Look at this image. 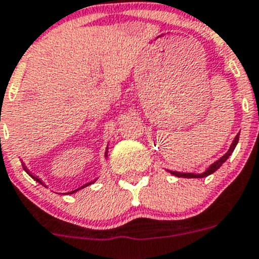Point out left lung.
Here are the masks:
<instances>
[{"label":"left lung","instance_id":"obj_1","mask_svg":"<svg viewBox=\"0 0 259 259\" xmlns=\"http://www.w3.org/2000/svg\"><path fill=\"white\" fill-rule=\"evenodd\" d=\"M238 140H239V133L236 136V138H234L233 143H232L231 148L228 149L227 153H226L223 157H221V158L218 159L217 162H214V163H213L212 166H209V168L207 169L204 173H202V175H194V173H180V172H170V173H172V175H175V176H177V177H186V178H187V177L188 178H202V177H206V176L210 175V173L215 172V170H217L221 166H222L223 162L227 161V158H228L229 156H231V153H232V152H233V149L236 148L237 143H238Z\"/></svg>","mask_w":259,"mask_h":259}]
</instances>
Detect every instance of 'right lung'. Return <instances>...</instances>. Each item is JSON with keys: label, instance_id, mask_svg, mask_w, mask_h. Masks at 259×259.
Listing matches in <instances>:
<instances>
[{"label": "right lung", "instance_id": "obj_1", "mask_svg": "<svg viewBox=\"0 0 259 259\" xmlns=\"http://www.w3.org/2000/svg\"><path fill=\"white\" fill-rule=\"evenodd\" d=\"M25 170H26V172H27V173H28V175H30V176H31V177H32V178H33V180H34V181H37V182H39V183H41V185H44V183H42V182H41V180H38V178H37V177H34V176H33V175H31V173H30V172H28V170H27V169H26V168H25ZM90 185H92V182H91V183H87V185H84V186H82V187H79L78 189H82V188H84V187H86V186H90ZM78 189H76V191H78ZM76 191H72V192H70V194H71V193H74V192H76Z\"/></svg>", "mask_w": 259, "mask_h": 259}]
</instances>
